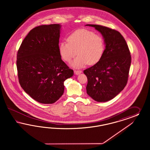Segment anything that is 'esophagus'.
Here are the masks:
<instances>
[{
  "label": "esophagus",
  "mask_w": 150,
  "mask_h": 150,
  "mask_svg": "<svg viewBox=\"0 0 150 150\" xmlns=\"http://www.w3.org/2000/svg\"><path fill=\"white\" fill-rule=\"evenodd\" d=\"M82 73V71L81 70H74V73H75V74H76V75H79L80 74H81Z\"/></svg>",
  "instance_id": "obj_1"
}]
</instances>
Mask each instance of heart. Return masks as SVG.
<instances>
[{"label":"heart","instance_id":"b5f03b06","mask_svg":"<svg viewBox=\"0 0 150 150\" xmlns=\"http://www.w3.org/2000/svg\"><path fill=\"white\" fill-rule=\"evenodd\" d=\"M67 42L59 43V54L65 62L70 63L77 52L79 55L71 64L74 68H81L87 64L95 65L100 62L105 53L103 37L87 29L73 32L68 37Z\"/></svg>","mask_w":150,"mask_h":150}]
</instances>
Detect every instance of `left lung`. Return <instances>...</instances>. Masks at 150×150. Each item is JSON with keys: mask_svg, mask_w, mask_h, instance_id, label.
Instances as JSON below:
<instances>
[{"mask_svg": "<svg viewBox=\"0 0 150 150\" xmlns=\"http://www.w3.org/2000/svg\"><path fill=\"white\" fill-rule=\"evenodd\" d=\"M95 27L105 40V53L99 62L87 69V93L92 99L104 102L113 99L127 83L132 58L127 43L117 31L98 25Z\"/></svg>", "mask_w": 150, "mask_h": 150, "instance_id": "left-lung-1", "label": "left lung"}]
</instances>
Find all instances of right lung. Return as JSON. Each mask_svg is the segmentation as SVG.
I'll use <instances>...</instances> for the list:
<instances>
[{
  "mask_svg": "<svg viewBox=\"0 0 150 150\" xmlns=\"http://www.w3.org/2000/svg\"><path fill=\"white\" fill-rule=\"evenodd\" d=\"M61 25L51 24L33 28L23 40L17 54L18 81L33 100L54 103L63 95L64 82L73 76L59 54Z\"/></svg>",
  "mask_w": 150,
  "mask_h": 150,
  "instance_id": "1",
  "label": "right lung"
}]
</instances>
